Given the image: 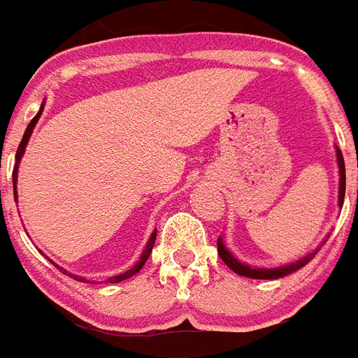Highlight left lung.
I'll use <instances>...</instances> for the list:
<instances>
[{
  "mask_svg": "<svg viewBox=\"0 0 358 358\" xmlns=\"http://www.w3.org/2000/svg\"><path fill=\"white\" fill-rule=\"evenodd\" d=\"M336 161H338V171H340V189H338V206H343V197H345V163H343V155H341L340 148L336 145ZM328 239V237H327ZM324 239V241H327ZM322 241V243H324ZM322 246V245H320ZM320 246H317V250L313 252H309L307 256L300 258V260L292 262V264H287V266H279V267H254L248 266L245 262L237 260L235 256L231 254V250L227 248L224 239H222V235H220L218 239V254L220 258L224 260L229 269H231L233 273L243 275V277H248V279H280V277H287V275L294 273V271H298L301 267L309 264V262L313 260V256L320 250Z\"/></svg>",
  "mask_w": 358,
  "mask_h": 358,
  "instance_id": "left-lung-1",
  "label": "left lung"
}]
</instances>
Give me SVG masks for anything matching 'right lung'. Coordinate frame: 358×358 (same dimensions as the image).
Wrapping results in <instances>:
<instances>
[{"mask_svg": "<svg viewBox=\"0 0 358 358\" xmlns=\"http://www.w3.org/2000/svg\"><path fill=\"white\" fill-rule=\"evenodd\" d=\"M43 108H45V100L43 104H41V108H39V112L36 113V117L31 119L30 123H28V127H26V131H24V136H22V142L18 144V150H17V157H15V169H13V192H15V201H18V195H17V182H18V166H20V159H22L24 152H26V145H28V140H30L31 132H34V127L38 125L39 117H41V113H43ZM155 237H157V229H153V233L150 235V239H148V243H145L144 250H142V254H140V260L134 264V266L131 267V269H127V271H123V273L115 275V277H110V279L106 280V282H121V280L129 279V277H132V275H136L144 267L145 260H148V256L152 254V248L153 245H155ZM64 273H68L64 269ZM70 277H73V279L78 280H85L83 277H78V275H71L68 273Z\"/></svg>", "mask_w": 358, "mask_h": 358, "instance_id": "obj_1", "label": "right lung"}]
</instances>
